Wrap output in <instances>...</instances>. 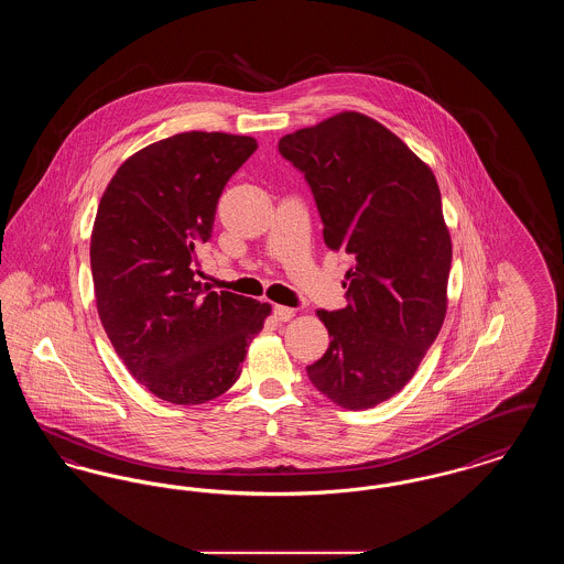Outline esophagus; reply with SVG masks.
Segmentation results:
<instances>
[{
    "label": "esophagus",
    "mask_w": 564,
    "mask_h": 564,
    "mask_svg": "<svg viewBox=\"0 0 564 564\" xmlns=\"http://www.w3.org/2000/svg\"><path fill=\"white\" fill-rule=\"evenodd\" d=\"M272 315H274L276 322H290V319L294 317L295 311L294 308H290V306L276 304V306H272Z\"/></svg>",
    "instance_id": "obj_1"
}]
</instances>
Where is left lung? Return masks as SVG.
Returning a JSON list of instances; mask_svg holds the SVG:
<instances>
[{
    "mask_svg": "<svg viewBox=\"0 0 564 564\" xmlns=\"http://www.w3.org/2000/svg\"><path fill=\"white\" fill-rule=\"evenodd\" d=\"M304 173L323 241L352 258L340 311H317L329 334L311 382L349 410L400 393L440 334L453 242L430 166L372 118L343 111L281 137Z\"/></svg>",
    "mask_w": 564,
    "mask_h": 564,
    "instance_id": "left-lung-1",
    "label": "left lung"
}]
</instances>
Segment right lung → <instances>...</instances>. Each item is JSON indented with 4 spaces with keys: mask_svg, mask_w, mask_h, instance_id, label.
Segmentation results:
<instances>
[{
    "mask_svg": "<svg viewBox=\"0 0 564 564\" xmlns=\"http://www.w3.org/2000/svg\"><path fill=\"white\" fill-rule=\"evenodd\" d=\"M256 148L245 134H173L122 162L101 196L90 237L97 311L129 372L164 402L226 393L270 315L267 302L196 279L221 189Z\"/></svg>",
    "mask_w": 564,
    "mask_h": 564,
    "instance_id": "1",
    "label": "right lung"
}]
</instances>
